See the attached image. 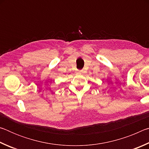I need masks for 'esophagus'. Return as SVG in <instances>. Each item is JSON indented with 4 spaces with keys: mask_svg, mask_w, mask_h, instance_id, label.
I'll list each match as a JSON object with an SVG mask.
<instances>
[{
    "mask_svg": "<svg viewBox=\"0 0 149 149\" xmlns=\"http://www.w3.org/2000/svg\"><path fill=\"white\" fill-rule=\"evenodd\" d=\"M78 72H79V74H84L85 71H84V70H79V71H78Z\"/></svg>",
    "mask_w": 149,
    "mask_h": 149,
    "instance_id": "esophagus-1",
    "label": "esophagus"
}]
</instances>
